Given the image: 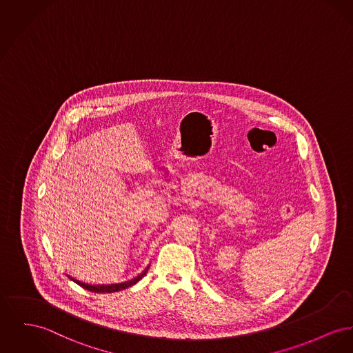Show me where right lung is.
<instances>
[{
  "label": "right lung",
  "instance_id": "1",
  "mask_svg": "<svg viewBox=\"0 0 353 353\" xmlns=\"http://www.w3.org/2000/svg\"><path fill=\"white\" fill-rule=\"evenodd\" d=\"M148 268H149V267H148ZM148 268H146L141 274H139L137 277H134V279H132V280H129V281H125V283H120V284L92 285V284H88V283H83V281H80V280H77V279H74V277H72V276H69V279L73 280V281H74L76 284H79L80 287H83V290H90V292H97V293H112V292H119V290H125V288H129V287L134 285L137 281H140V280L144 277V274H145Z\"/></svg>",
  "mask_w": 353,
  "mask_h": 353
}]
</instances>
